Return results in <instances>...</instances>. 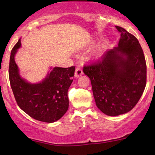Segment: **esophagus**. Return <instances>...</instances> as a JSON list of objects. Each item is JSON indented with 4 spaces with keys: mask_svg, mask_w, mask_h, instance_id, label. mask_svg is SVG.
I'll return each mask as SVG.
<instances>
[{
    "mask_svg": "<svg viewBox=\"0 0 155 155\" xmlns=\"http://www.w3.org/2000/svg\"><path fill=\"white\" fill-rule=\"evenodd\" d=\"M83 74V72H82V69L81 67L78 66L75 68V76L76 78L80 77V75H82Z\"/></svg>",
    "mask_w": 155,
    "mask_h": 155,
    "instance_id": "1",
    "label": "esophagus"
}]
</instances>
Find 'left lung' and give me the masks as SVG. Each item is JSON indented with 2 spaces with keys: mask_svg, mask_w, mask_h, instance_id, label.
I'll return each instance as SVG.
<instances>
[{
  "mask_svg": "<svg viewBox=\"0 0 155 155\" xmlns=\"http://www.w3.org/2000/svg\"><path fill=\"white\" fill-rule=\"evenodd\" d=\"M116 27L120 32L117 47L83 67L84 73L91 80L97 107L111 116L133 109L147 81L145 55L138 40L123 27Z\"/></svg>",
  "mask_w": 155,
  "mask_h": 155,
  "instance_id": "left-lung-1",
  "label": "left lung"
}]
</instances>
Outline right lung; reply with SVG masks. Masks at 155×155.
I'll list each match as a JSON object with an SVG mask.
<instances>
[{"mask_svg":"<svg viewBox=\"0 0 155 155\" xmlns=\"http://www.w3.org/2000/svg\"><path fill=\"white\" fill-rule=\"evenodd\" d=\"M21 46L18 40L11 51L9 63V80L16 102L22 111L37 120L56 121L69 107L68 90L73 82L75 66L54 68L43 81L30 84L20 78L15 54Z\"/></svg>","mask_w":155,"mask_h":155,"instance_id":"1","label":"right lung"}]
</instances>
